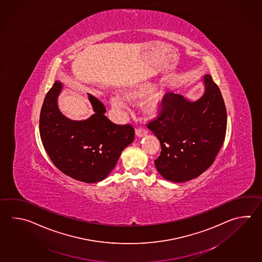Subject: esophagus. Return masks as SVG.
<instances>
[{
    "mask_svg": "<svg viewBox=\"0 0 262 262\" xmlns=\"http://www.w3.org/2000/svg\"><path fill=\"white\" fill-rule=\"evenodd\" d=\"M135 133H136L137 136L144 137V136H145V135L147 134V130L144 128H136V130H135Z\"/></svg>",
    "mask_w": 262,
    "mask_h": 262,
    "instance_id": "esophagus-1",
    "label": "esophagus"
}]
</instances>
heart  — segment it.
Instances as JSON below:
<instances>
[{"mask_svg": "<svg viewBox=\"0 0 262 262\" xmlns=\"http://www.w3.org/2000/svg\"><path fill=\"white\" fill-rule=\"evenodd\" d=\"M153 86L151 85H139L134 86L133 89H129L128 91L123 92V97L128 101H136L139 99H143L144 97L149 95L153 91ZM162 94L161 93H154L150 96L147 103H146V110L147 112L154 115L158 112L160 108V103L162 102ZM113 106L123 107L125 105V102L120 97H114L111 100Z\"/></svg>", "mask_w": 262, "mask_h": 262, "instance_id": "heart-1", "label": "heart"}]
</instances>
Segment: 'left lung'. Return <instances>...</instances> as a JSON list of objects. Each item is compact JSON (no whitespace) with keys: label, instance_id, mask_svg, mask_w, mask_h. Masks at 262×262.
Listing matches in <instances>:
<instances>
[{"label":"left lung","instance_id":"1","mask_svg":"<svg viewBox=\"0 0 262 262\" xmlns=\"http://www.w3.org/2000/svg\"><path fill=\"white\" fill-rule=\"evenodd\" d=\"M205 93L197 102L167 92L157 117L146 126L160 143L155 166L171 182H186L201 176L214 163L224 143L227 110L210 75H204Z\"/></svg>","mask_w":262,"mask_h":262}]
</instances>
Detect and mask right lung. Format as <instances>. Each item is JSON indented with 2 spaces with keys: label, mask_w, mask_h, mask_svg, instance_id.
Returning a JSON list of instances; mask_svg holds the SVG:
<instances>
[{
  "label": "right lung",
  "mask_w": 262,
  "mask_h": 262,
  "mask_svg": "<svg viewBox=\"0 0 262 262\" xmlns=\"http://www.w3.org/2000/svg\"><path fill=\"white\" fill-rule=\"evenodd\" d=\"M61 86L56 81L43 100L39 120L43 147L54 165L66 176L85 183L102 181L134 141V126L113 123L104 116L102 102L92 95L90 101L95 114L83 121L70 120L57 106Z\"/></svg>",
  "instance_id": "1"
}]
</instances>
